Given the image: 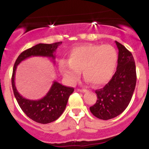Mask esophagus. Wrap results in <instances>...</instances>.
<instances>
[{"label": "esophagus", "mask_w": 149, "mask_h": 149, "mask_svg": "<svg viewBox=\"0 0 149 149\" xmlns=\"http://www.w3.org/2000/svg\"><path fill=\"white\" fill-rule=\"evenodd\" d=\"M77 91L82 92V93H86V92H87V90L86 89H78Z\"/></svg>", "instance_id": "34e87169"}]
</instances>
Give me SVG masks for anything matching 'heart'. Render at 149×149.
<instances>
[{"label":"heart","instance_id":"heart-1","mask_svg":"<svg viewBox=\"0 0 149 149\" xmlns=\"http://www.w3.org/2000/svg\"><path fill=\"white\" fill-rule=\"evenodd\" d=\"M117 63L118 53L113 47L87 44L71 49L68 63L60 61L59 69L71 83L77 81L82 71L86 81L94 86H101L111 80Z\"/></svg>","mask_w":149,"mask_h":149}]
</instances>
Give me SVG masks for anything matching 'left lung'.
<instances>
[{
    "label": "left lung",
    "instance_id": "8db88e82",
    "mask_svg": "<svg viewBox=\"0 0 149 149\" xmlns=\"http://www.w3.org/2000/svg\"><path fill=\"white\" fill-rule=\"evenodd\" d=\"M118 49L116 72L103 88L96 91L97 100L90 107L92 114L97 118L108 120L124 111L130 104L136 86V67L131 52L121 44L116 42Z\"/></svg>",
    "mask_w": 149,
    "mask_h": 149
}]
</instances>
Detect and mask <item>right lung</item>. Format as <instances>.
I'll use <instances>...</instances> for the list:
<instances>
[{"label": "right lung", "instance_id": "right-lung-1", "mask_svg": "<svg viewBox=\"0 0 149 149\" xmlns=\"http://www.w3.org/2000/svg\"><path fill=\"white\" fill-rule=\"evenodd\" d=\"M62 42L53 44H38L23 52L18 56L13 68L12 85L14 94L22 111L31 119L40 124H48L56 121L66 108L69 97L74 91L73 88L66 87L54 81L50 89L43 98L37 100L25 99L17 91L15 86V73L18 65L30 57L41 56L56 58L54 52Z\"/></svg>", "mask_w": 149, "mask_h": 149}]
</instances>
